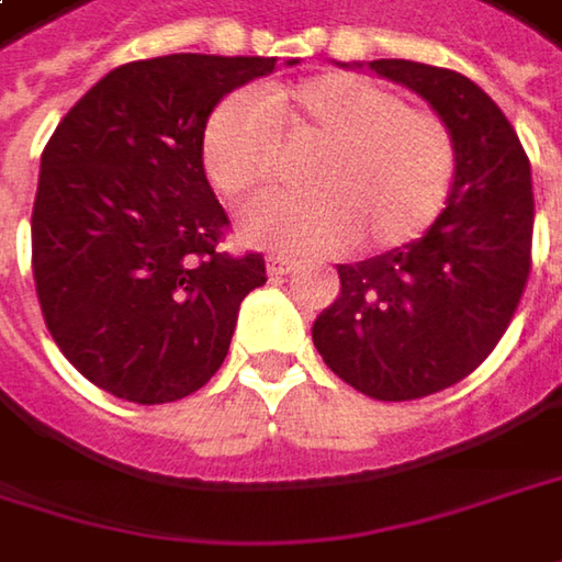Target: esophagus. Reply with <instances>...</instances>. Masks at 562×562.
<instances>
[{
  "instance_id": "1",
  "label": "esophagus",
  "mask_w": 562,
  "mask_h": 562,
  "mask_svg": "<svg viewBox=\"0 0 562 562\" xmlns=\"http://www.w3.org/2000/svg\"><path fill=\"white\" fill-rule=\"evenodd\" d=\"M294 268H296V259H291V256H281V252H271V256H268V274H271V278L291 274Z\"/></svg>"
}]
</instances>
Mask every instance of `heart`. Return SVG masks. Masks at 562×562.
<instances>
[{"instance_id": "1", "label": "heart", "mask_w": 562, "mask_h": 562, "mask_svg": "<svg viewBox=\"0 0 562 562\" xmlns=\"http://www.w3.org/2000/svg\"><path fill=\"white\" fill-rule=\"evenodd\" d=\"M284 142H316L300 180L306 192L249 202L239 234L281 252H367L420 237L456 183V138L446 120L353 71L266 85L221 100L202 126V167L227 199H246L281 170Z\"/></svg>"}]
</instances>
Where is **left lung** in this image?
Listing matches in <instances>:
<instances>
[{
	"mask_svg": "<svg viewBox=\"0 0 562 562\" xmlns=\"http://www.w3.org/2000/svg\"><path fill=\"white\" fill-rule=\"evenodd\" d=\"M370 69L434 106L456 138V183L430 231L338 266L341 294L313 323L328 370L376 402H411L474 373L509 328L531 271V164L471 78L407 59Z\"/></svg>",
	"mask_w": 562,
	"mask_h": 562,
	"instance_id": "left-lung-1",
	"label": "left lung"
}]
</instances>
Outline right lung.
Segmentation results:
<instances>
[{
	"mask_svg": "<svg viewBox=\"0 0 562 562\" xmlns=\"http://www.w3.org/2000/svg\"><path fill=\"white\" fill-rule=\"evenodd\" d=\"M294 66V63H288ZM274 56L173 53L126 63L46 142L31 217L43 323L98 389L180 402L224 363L262 252L221 249L231 227L202 167V126Z\"/></svg>",
	"mask_w": 562,
	"mask_h": 562,
	"instance_id": "obj_1",
	"label": "right lung"
}]
</instances>
